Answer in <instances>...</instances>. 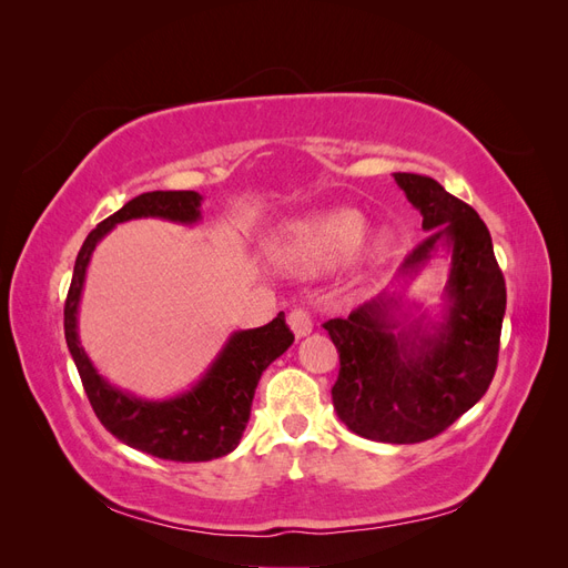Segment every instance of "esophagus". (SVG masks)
Returning a JSON list of instances; mask_svg holds the SVG:
<instances>
[{
  "label": "esophagus",
  "mask_w": 568,
  "mask_h": 568,
  "mask_svg": "<svg viewBox=\"0 0 568 568\" xmlns=\"http://www.w3.org/2000/svg\"><path fill=\"white\" fill-rule=\"evenodd\" d=\"M288 326L296 334V338H303L313 332V317L303 307H296V311L288 313Z\"/></svg>",
  "instance_id": "1"
}]
</instances>
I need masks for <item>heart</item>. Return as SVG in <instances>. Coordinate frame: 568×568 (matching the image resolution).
I'll return each instance as SVG.
<instances>
[{"mask_svg":"<svg viewBox=\"0 0 568 568\" xmlns=\"http://www.w3.org/2000/svg\"><path fill=\"white\" fill-rule=\"evenodd\" d=\"M369 232V222L357 211H332L320 217L305 220L288 232L284 255L294 265H334L363 246ZM386 242H382V248Z\"/></svg>","mask_w":568,"mask_h":568,"instance_id":"b5f03b06","label":"heart"}]
</instances>
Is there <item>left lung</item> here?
Segmentation results:
<instances>
[{"instance_id": "obj_1", "label": "left lung", "mask_w": 568, "mask_h": 568, "mask_svg": "<svg viewBox=\"0 0 568 568\" xmlns=\"http://www.w3.org/2000/svg\"><path fill=\"white\" fill-rule=\"evenodd\" d=\"M393 178L428 232L393 285L403 281L405 286L448 250L442 320L407 321L399 292L386 288L348 317L324 322V329L341 359L332 388L338 419L363 438L403 445L438 436L484 398L497 367L507 288L490 232L471 205L432 178Z\"/></svg>"}]
</instances>
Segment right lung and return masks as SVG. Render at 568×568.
<instances>
[{
  "label": "right lung",
  "mask_w": 568,
  "mask_h": 568,
  "mask_svg": "<svg viewBox=\"0 0 568 568\" xmlns=\"http://www.w3.org/2000/svg\"><path fill=\"white\" fill-rule=\"evenodd\" d=\"M201 201L199 192H146L99 222L75 257L73 282L63 307L68 351L99 422L130 448L173 462H209L236 448L251 417L261 374L294 343L284 313L257 329L234 332L189 390L165 400H146L113 386L97 372L80 346L78 307L90 257L115 225L140 217L196 225L201 220Z\"/></svg>",
  "instance_id": "1"
}]
</instances>
